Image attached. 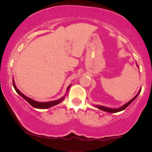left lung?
I'll return each mask as SVG.
<instances>
[{"label": "left lung", "mask_w": 152, "mask_h": 152, "mask_svg": "<svg viewBox=\"0 0 152 152\" xmlns=\"http://www.w3.org/2000/svg\"><path fill=\"white\" fill-rule=\"evenodd\" d=\"M140 92H141V90L139 91V93H138V94H137V96H136L135 97H134V98L132 99V100L129 101V102L128 103H126V104H124V105L123 106H121V107L118 108V109H110V108H107V107H105V106H96V107L98 108V109H101V110H103V111H107V112H111V113H116V112H118V111H123V110H124L125 109H126L127 106L129 105L131 103L133 102L134 99H135L137 98V97L138 96H139V94H140Z\"/></svg>", "instance_id": "left-lung-1"}]
</instances>
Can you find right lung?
Segmentation results:
<instances>
[{"instance_id": "obj_1", "label": "right lung", "mask_w": 152, "mask_h": 152, "mask_svg": "<svg viewBox=\"0 0 152 152\" xmlns=\"http://www.w3.org/2000/svg\"><path fill=\"white\" fill-rule=\"evenodd\" d=\"M13 87H14L15 91H16L17 93H18V94H19V95L20 96H22L23 98L25 99L26 102H27L28 103H29V104H30L31 105L33 106V107L37 108V109H48V108L51 107V106H55V105H57V104H58L59 103L61 102L64 99V97H65V96H64V97H62L61 99H58V100L53 101V102H44V103H43V102H36V101L33 100V99L28 98V97L24 95V94H23L21 93V92H20V91H19V90L18 89V88H16V86H15V85L14 81H13ZM70 86H71V85H70ZM70 86H69L67 88V92H68V91H69V87H70Z\"/></svg>"}]
</instances>
